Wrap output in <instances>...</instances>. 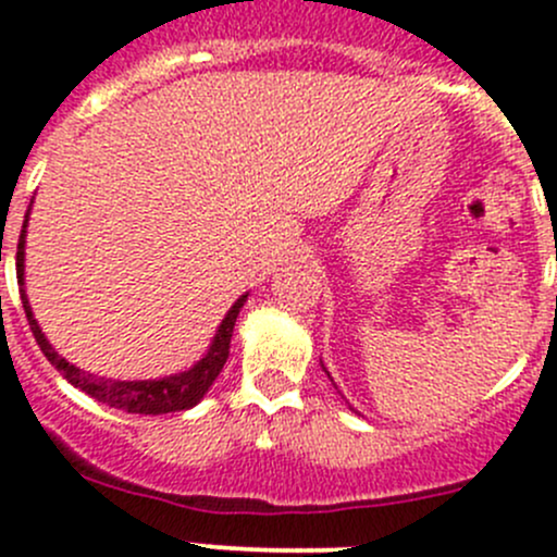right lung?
Wrapping results in <instances>:
<instances>
[{"label":"right lung","instance_id":"right-lung-1","mask_svg":"<svg viewBox=\"0 0 557 557\" xmlns=\"http://www.w3.org/2000/svg\"><path fill=\"white\" fill-rule=\"evenodd\" d=\"M26 220H29V212H26ZM26 220L24 228H21L18 236V252H15V269H18V285H21V301H24L26 321H29L32 334H35L37 345L46 354V359L73 383L75 388L86 392L89 397H95L97 403H106L111 408L127 410V413H174V410H187L193 405H198L203 399V394L209 392V386L214 383V377L223 370L225 359H228L231 350V334H234L236 315L245 307L247 294L239 296L234 301V307L228 310V315L223 318V323L218 326V334H214L212 345H209L207 356L201 361L190 367L185 372H176V375L160 377V381H111V377H97L86 375L84 370H78L75 364H70L67 359L57 354L51 348V343L46 339L42 329L37 326L35 315H32L29 299L24 294V245H26Z\"/></svg>","mask_w":557,"mask_h":557}]
</instances>
